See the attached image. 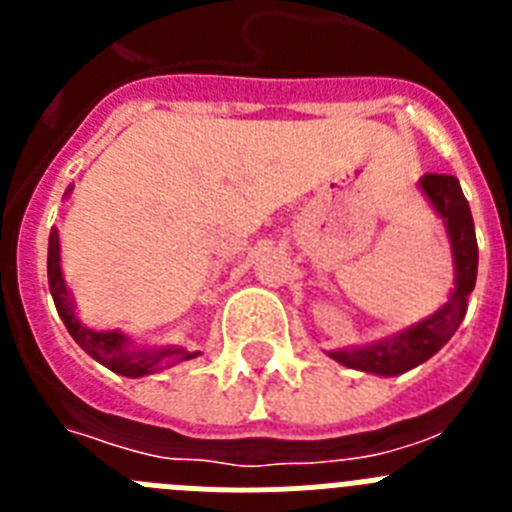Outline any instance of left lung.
<instances>
[{"label":"left lung","mask_w":512,"mask_h":512,"mask_svg":"<svg viewBox=\"0 0 512 512\" xmlns=\"http://www.w3.org/2000/svg\"><path fill=\"white\" fill-rule=\"evenodd\" d=\"M420 189L449 233L451 256H454V289H451L449 302L425 320L384 338V341L330 351V359H336L348 369H359V372L377 374V377H397V374L410 372L431 359L433 354H438L451 341L467 315V302L474 282H477L479 261L472 210H469V202L461 192L456 176L425 174L420 179Z\"/></svg>","instance_id":"8db88e82"}]
</instances>
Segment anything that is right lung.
<instances>
[{
  "instance_id": "obj_1",
  "label": "right lung",
  "mask_w": 512,
  "mask_h": 512,
  "mask_svg": "<svg viewBox=\"0 0 512 512\" xmlns=\"http://www.w3.org/2000/svg\"><path fill=\"white\" fill-rule=\"evenodd\" d=\"M71 194V187L66 189V197ZM48 287H51L53 302H56V310L61 315L63 325L71 333L76 343H79L94 361L104 364L107 369H112L115 374L122 377L138 379L148 377V374H156L161 369H169V366L182 364V361L194 359L197 351H187V348H135L125 333L120 330H92L76 318L74 312V300H71V292L66 287V279H63L61 271V243H58V230L53 228L48 235Z\"/></svg>"
}]
</instances>
